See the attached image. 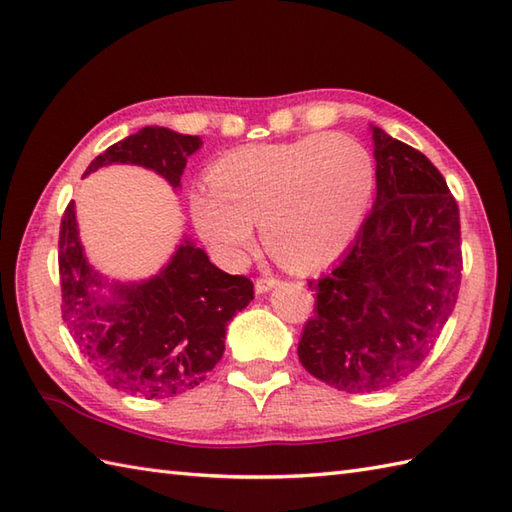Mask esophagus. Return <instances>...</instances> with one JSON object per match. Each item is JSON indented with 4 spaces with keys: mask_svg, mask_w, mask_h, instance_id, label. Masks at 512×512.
<instances>
[{
    "mask_svg": "<svg viewBox=\"0 0 512 512\" xmlns=\"http://www.w3.org/2000/svg\"><path fill=\"white\" fill-rule=\"evenodd\" d=\"M277 284H279V281H277V279H273V277H268V279H257V281H255V292H257V295H266V292H268V290H273Z\"/></svg>",
    "mask_w": 512,
    "mask_h": 512,
    "instance_id": "esophagus-1",
    "label": "esophagus"
}]
</instances>
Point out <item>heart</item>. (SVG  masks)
Listing matches in <instances>:
<instances>
[{
	"mask_svg": "<svg viewBox=\"0 0 512 512\" xmlns=\"http://www.w3.org/2000/svg\"><path fill=\"white\" fill-rule=\"evenodd\" d=\"M209 178L211 184L191 189L189 209L220 262H242L259 220L279 262L314 268L356 235L372 202L374 162L352 136L310 134L228 151Z\"/></svg>",
	"mask_w": 512,
	"mask_h": 512,
	"instance_id": "heart-1",
	"label": "heart"
}]
</instances>
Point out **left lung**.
Instances as JSON below:
<instances>
[{
  "instance_id": "obj_1",
  "label": "left lung",
  "mask_w": 512,
  "mask_h": 512,
  "mask_svg": "<svg viewBox=\"0 0 512 512\" xmlns=\"http://www.w3.org/2000/svg\"><path fill=\"white\" fill-rule=\"evenodd\" d=\"M376 200L317 290L299 361L347 394H374L422 365L458 301L460 211L433 162L369 125Z\"/></svg>"
}]
</instances>
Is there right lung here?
<instances>
[{
	"label": "right lung",
	"instance_id": "add662e5",
	"mask_svg": "<svg viewBox=\"0 0 512 512\" xmlns=\"http://www.w3.org/2000/svg\"><path fill=\"white\" fill-rule=\"evenodd\" d=\"M200 136L143 127L96 156L85 176L110 165L156 171L173 191L182 184ZM61 314L81 354L107 385L160 400L198 387L220 363L226 325L253 301V281L228 275L182 237L169 262L140 281L105 277L85 257L74 202L59 233Z\"/></svg>",
	"mask_w": 512,
	"mask_h": 512
}]
</instances>
